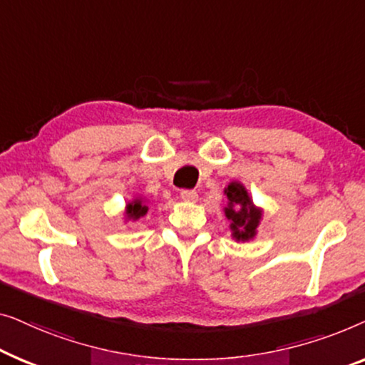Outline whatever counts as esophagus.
<instances>
[{
  "mask_svg": "<svg viewBox=\"0 0 365 365\" xmlns=\"http://www.w3.org/2000/svg\"><path fill=\"white\" fill-rule=\"evenodd\" d=\"M180 197L185 202H197L198 200V193L195 190H182Z\"/></svg>",
  "mask_w": 365,
  "mask_h": 365,
  "instance_id": "34e87169",
  "label": "esophagus"
}]
</instances>
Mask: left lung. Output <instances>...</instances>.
<instances>
[{"mask_svg":"<svg viewBox=\"0 0 365 365\" xmlns=\"http://www.w3.org/2000/svg\"><path fill=\"white\" fill-rule=\"evenodd\" d=\"M230 200L228 208H225L227 218L232 222L233 236L236 240H250L255 236V230L258 227L261 213L251 203V200L246 193L243 185L230 183L228 188L225 190Z\"/></svg>","mask_w":365,"mask_h":365,"instance_id":"1","label":"left lung"}]
</instances>
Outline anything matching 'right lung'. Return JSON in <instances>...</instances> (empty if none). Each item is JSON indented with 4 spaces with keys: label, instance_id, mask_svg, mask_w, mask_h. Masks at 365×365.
Wrapping results in <instances>:
<instances>
[{
    "label": "right lung",
    "instance_id": "add662e5",
    "mask_svg": "<svg viewBox=\"0 0 365 365\" xmlns=\"http://www.w3.org/2000/svg\"><path fill=\"white\" fill-rule=\"evenodd\" d=\"M147 210H148V207H145V205H143L140 200H135V202L127 205V215H129L132 220H137V218L143 217V215L147 213Z\"/></svg>",
    "mask_w": 365,
    "mask_h": 365
}]
</instances>
